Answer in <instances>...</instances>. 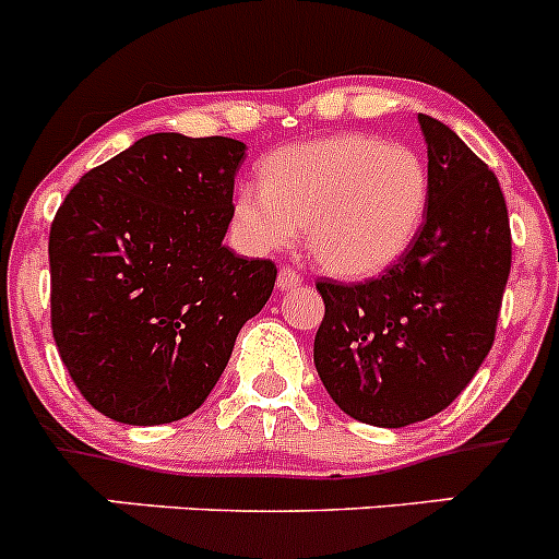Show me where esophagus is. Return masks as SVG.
Returning <instances> with one entry per match:
<instances>
[{
    "instance_id": "34e87169",
    "label": "esophagus",
    "mask_w": 559,
    "mask_h": 559,
    "mask_svg": "<svg viewBox=\"0 0 559 559\" xmlns=\"http://www.w3.org/2000/svg\"><path fill=\"white\" fill-rule=\"evenodd\" d=\"M301 283H305V280H301V274L294 269V265H288V263L280 265V276H276V288H280V290H294L296 285H301Z\"/></svg>"
}]
</instances>
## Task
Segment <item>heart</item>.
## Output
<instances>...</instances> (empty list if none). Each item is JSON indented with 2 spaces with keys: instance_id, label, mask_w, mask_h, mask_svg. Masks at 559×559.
I'll use <instances>...</instances> for the list:
<instances>
[{
  "instance_id": "1",
  "label": "heart",
  "mask_w": 559,
  "mask_h": 559,
  "mask_svg": "<svg viewBox=\"0 0 559 559\" xmlns=\"http://www.w3.org/2000/svg\"><path fill=\"white\" fill-rule=\"evenodd\" d=\"M260 175L263 183L238 186L233 197V227L243 247L288 249L307 225L312 258L343 276H370L395 263L428 203L423 158L376 134L283 147Z\"/></svg>"
}]
</instances>
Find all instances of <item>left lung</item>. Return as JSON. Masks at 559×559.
I'll use <instances>...</instances> for the list:
<instances>
[{
	"label": "left lung",
	"mask_w": 559,
	"mask_h": 559,
	"mask_svg": "<svg viewBox=\"0 0 559 559\" xmlns=\"http://www.w3.org/2000/svg\"><path fill=\"white\" fill-rule=\"evenodd\" d=\"M428 211L406 252L365 283L318 280L316 370L359 423L403 428L448 408L497 334L510 274L499 180L453 131L419 115Z\"/></svg>",
	"instance_id": "1"
}]
</instances>
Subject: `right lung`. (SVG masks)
<instances>
[{"label": "right lung", "mask_w": 559, "mask_h": 559, "mask_svg": "<svg viewBox=\"0 0 559 559\" xmlns=\"http://www.w3.org/2000/svg\"><path fill=\"white\" fill-rule=\"evenodd\" d=\"M243 142L151 134L82 175L49 233L51 334L84 401L126 425L203 406L271 260L222 243Z\"/></svg>", "instance_id": "1"}]
</instances>
